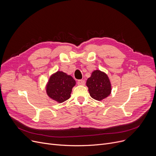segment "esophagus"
<instances>
[{
  "label": "esophagus",
  "instance_id": "34e87169",
  "mask_svg": "<svg viewBox=\"0 0 156 156\" xmlns=\"http://www.w3.org/2000/svg\"><path fill=\"white\" fill-rule=\"evenodd\" d=\"M78 85H85V81L83 80H79L77 82Z\"/></svg>",
  "mask_w": 156,
  "mask_h": 156
}]
</instances>
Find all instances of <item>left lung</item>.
<instances>
[{
	"instance_id": "8db88e82",
	"label": "left lung",
	"mask_w": 156,
	"mask_h": 156,
	"mask_svg": "<svg viewBox=\"0 0 156 156\" xmlns=\"http://www.w3.org/2000/svg\"><path fill=\"white\" fill-rule=\"evenodd\" d=\"M86 84L90 95L97 101L103 100L111 92V85L108 75L100 70L93 71Z\"/></svg>"
}]
</instances>
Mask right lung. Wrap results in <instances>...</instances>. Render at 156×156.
<instances>
[{
	"instance_id": "add662e5",
	"label": "right lung",
	"mask_w": 156,
	"mask_h": 156,
	"mask_svg": "<svg viewBox=\"0 0 156 156\" xmlns=\"http://www.w3.org/2000/svg\"><path fill=\"white\" fill-rule=\"evenodd\" d=\"M75 84L76 81L71 76L62 71H57L49 78L46 92L52 99L61 103L69 99Z\"/></svg>"
}]
</instances>
